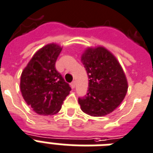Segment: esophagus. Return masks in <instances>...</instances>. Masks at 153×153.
Instances as JSON below:
<instances>
[{
    "label": "esophagus",
    "mask_w": 153,
    "mask_h": 153,
    "mask_svg": "<svg viewBox=\"0 0 153 153\" xmlns=\"http://www.w3.org/2000/svg\"><path fill=\"white\" fill-rule=\"evenodd\" d=\"M75 85H76V82H75V81L72 82L71 84V88H74V87H75Z\"/></svg>",
    "instance_id": "1"
}]
</instances>
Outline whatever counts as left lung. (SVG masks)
Wrapping results in <instances>:
<instances>
[{
    "instance_id": "8db88e82",
    "label": "left lung",
    "mask_w": 153,
    "mask_h": 153,
    "mask_svg": "<svg viewBox=\"0 0 153 153\" xmlns=\"http://www.w3.org/2000/svg\"><path fill=\"white\" fill-rule=\"evenodd\" d=\"M89 82L87 93L79 98L82 111L91 116H103L120 104L128 82L117 59L103 47L87 49L82 56Z\"/></svg>"
}]
</instances>
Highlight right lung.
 <instances>
[{
  "label": "right lung",
  "mask_w": 153,
  "mask_h": 153,
  "mask_svg": "<svg viewBox=\"0 0 153 153\" xmlns=\"http://www.w3.org/2000/svg\"><path fill=\"white\" fill-rule=\"evenodd\" d=\"M62 51L56 44H49L33 56L21 76L24 100L38 115L58 113L71 88L56 70L55 62Z\"/></svg>",
  "instance_id": "obj_1"
}]
</instances>
